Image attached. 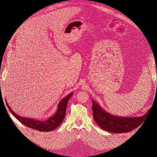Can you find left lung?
I'll use <instances>...</instances> for the list:
<instances>
[{
  "instance_id": "obj_1",
  "label": "left lung",
  "mask_w": 157,
  "mask_h": 157,
  "mask_svg": "<svg viewBox=\"0 0 157 157\" xmlns=\"http://www.w3.org/2000/svg\"><path fill=\"white\" fill-rule=\"evenodd\" d=\"M93 118L102 129L111 133H126L137 128L144 121L146 115L134 117H124L110 114L92 100ZM147 114V113H146Z\"/></svg>"
}]
</instances>
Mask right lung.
I'll return each instance as SVG.
<instances>
[{
  "label": "right lung",
  "instance_id": "add662e5",
  "mask_svg": "<svg viewBox=\"0 0 157 157\" xmlns=\"http://www.w3.org/2000/svg\"><path fill=\"white\" fill-rule=\"evenodd\" d=\"M72 95L73 92L70 93L66 97L63 98L59 103L57 111H56L55 114L51 117L48 119L46 120V121H39V120L33 119L32 118L23 117L17 115L15 112H13L7 104V102L6 103L12 115L24 125L28 127L29 128L34 129L40 132H51L61 125L63 120L64 119L65 117L67 105L69 100Z\"/></svg>",
  "mask_w": 157,
  "mask_h": 157
}]
</instances>
